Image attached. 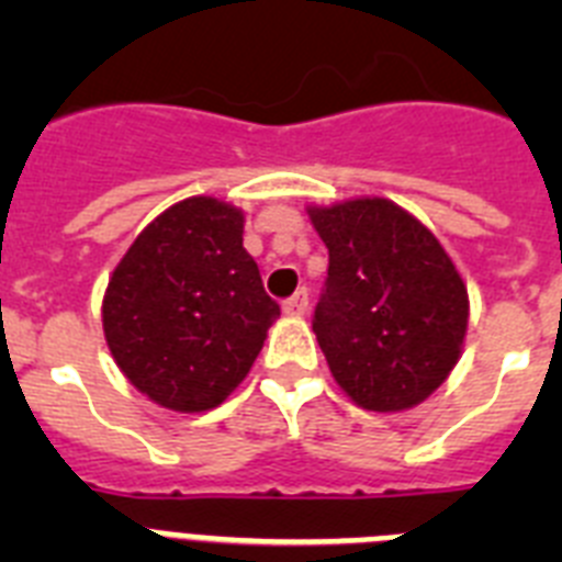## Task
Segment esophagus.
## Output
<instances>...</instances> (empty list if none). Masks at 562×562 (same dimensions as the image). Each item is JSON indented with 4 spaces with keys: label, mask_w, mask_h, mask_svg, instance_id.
<instances>
[{
    "label": "esophagus",
    "mask_w": 562,
    "mask_h": 562,
    "mask_svg": "<svg viewBox=\"0 0 562 562\" xmlns=\"http://www.w3.org/2000/svg\"><path fill=\"white\" fill-rule=\"evenodd\" d=\"M306 306H310V292H306V290H297L295 295H290L284 301L286 315H304Z\"/></svg>",
    "instance_id": "obj_1"
}]
</instances>
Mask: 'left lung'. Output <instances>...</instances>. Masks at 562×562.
<instances>
[{"mask_svg": "<svg viewBox=\"0 0 562 562\" xmlns=\"http://www.w3.org/2000/svg\"><path fill=\"white\" fill-rule=\"evenodd\" d=\"M329 247L312 331L331 376L369 411L428 400L459 362L467 286L439 238L389 200L310 207Z\"/></svg>", "mask_w": 562, "mask_h": 562, "instance_id": "1", "label": "left lung"}]
</instances>
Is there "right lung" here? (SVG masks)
Listing matches in <instances>:
<instances>
[{"instance_id":"1","label":"right lung","mask_w":562,"mask_h":562,"mask_svg":"<svg viewBox=\"0 0 562 562\" xmlns=\"http://www.w3.org/2000/svg\"><path fill=\"white\" fill-rule=\"evenodd\" d=\"M241 233L238 207L191 196L134 238L109 278V351L162 408L196 414L225 402L281 315Z\"/></svg>"}]
</instances>
